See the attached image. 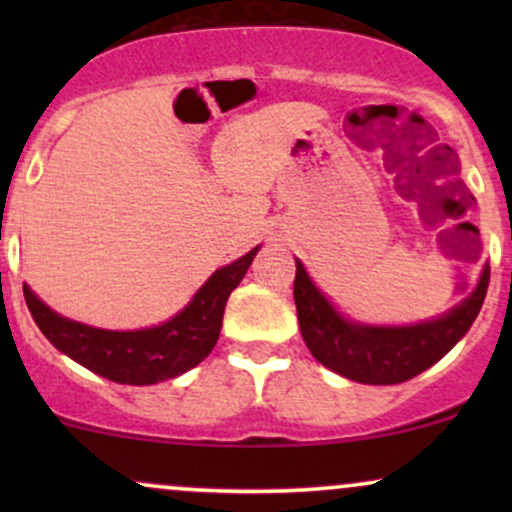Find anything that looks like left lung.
Here are the masks:
<instances>
[{"instance_id":"8db88e82","label":"left lung","mask_w":512,"mask_h":512,"mask_svg":"<svg viewBox=\"0 0 512 512\" xmlns=\"http://www.w3.org/2000/svg\"><path fill=\"white\" fill-rule=\"evenodd\" d=\"M491 269L484 267L469 298L433 322L409 327H368L346 322L315 289L296 262L293 301L305 346L315 361L363 385H397L438 363L477 320L489 289Z\"/></svg>"}]
</instances>
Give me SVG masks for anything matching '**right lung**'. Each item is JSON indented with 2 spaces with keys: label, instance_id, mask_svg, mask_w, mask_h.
I'll list each match as a JSON object with an SVG mask.
<instances>
[{
  "label": "right lung",
  "instance_id": "right-lung-1",
  "mask_svg": "<svg viewBox=\"0 0 512 512\" xmlns=\"http://www.w3.org/2000/svg\"><path fill=\"white\" fill-rule=\"evenodd\" d=\"M257 250L260 248L211 274L182 313L151 330H96L52 313L28 286H23V296L35 325L62 354L113 383L154 385L178 378L211 354L219 339L228 296L248 272Z\"/></svg>",
  "mask_w": 512,
  "mask_h": 512
}]
</instances>
